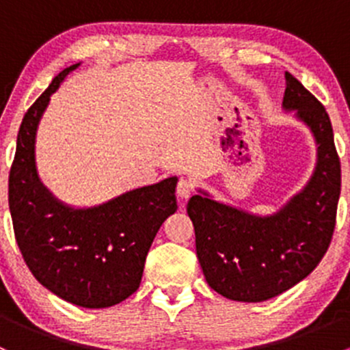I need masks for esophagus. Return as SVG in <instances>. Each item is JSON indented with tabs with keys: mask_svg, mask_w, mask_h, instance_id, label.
Instances as JSON below:
<instances>
[{
	"mask_svg": "<svg viewBox=\"0 0 350 350\" xmlns=\"http://www.w3.org/2000/svg\"><path fill=\"white\" fill-rule=\"evenodd\" d=\"M193 183L189 181V179H179L178 183V196L181 198V200H188L189 196H191L193 193Z\"/></svg>",
	"mask_w": 350,
	"mask_h": 350,
	"instance_id": "1",
	"label": "esophagus"
}]
</instances>
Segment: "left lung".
I'll return each mask as SVG.
<instances>
[{"label": "left lung", "instance_id": "left-lung-1", "mask_svg": "<svg viewBox=\"0 0 350 350\" xmlns=\"http://www.w3.org/2000/svg\"><path fill=\"white\" fill-rule=\"evenodd\" d=\"M283 108L313 133L317 165L305 188L273 215H256L213 200L188 201L196 256L206 283L234 301L259 303L305 280L330 245L340 196V161L323 105L286 72Z\"/></svg>", "mask_w": 350, "mask_h": 350}]
</instances>
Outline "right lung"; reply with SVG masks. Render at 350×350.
<instances>
[{
    "mask_svg": "<svg viewBox=\"0 0 350 350\" xmlns=\"http://www.w3.org/2000/svg\"><path fill=\"white\" fill-rule=\"evenodd\" d=\"M66 67L25 113L8 179L16 243L28 269L59 298L83 308H108L135 293L147 252L178 210V178L132 189L91 208H72L44 185L35 164L38 123L67 74Z\"/></svg>",
    "mask_w": 350,
    "mask_h": 350,
    "instance_id": "obj_1",
    "label": "right lung"
}]
</instances>
